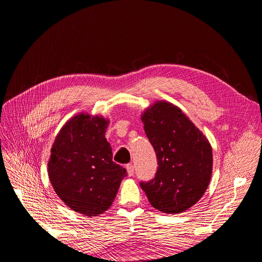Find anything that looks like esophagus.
I'll return each instance as SVG.
<instances>
[{
  "label": "esophagus",
  "instance_id": "esophagus-1",
  "mask_svg": "<svg viewBox=\"0 0 262 262\" xmlns=\"http://www.w3.org/2000/svg\"><path fill=\"white\" fill-rule=\"evenodd\" d=\"M126 170H128V175H129V176H133V173H134V166H133L132 163L126 165Z\"/></svg>",
  "mask_w": 262,
  "mask_h": 262
}]
</instances>
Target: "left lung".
<instances>
[{"instance_id":"8db88e82","label":"left lung","mask_w":262,"mask_h":262,"mask_svg":"<svg viewBox=\"0 0 262 262\" xmlns=\"http://www.w3.org/2000/svg\"><path fill=\"white\" fill-rule=\"evenodd\" d=\"M144 131L157 157L153 179L141 181L152 207L181 213L201 199L212 173V147L181 110L157 101L142 115Z\"/></svg>"}]
</instances>
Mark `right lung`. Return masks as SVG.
Returning <instances> with one entry per match:
<instances>
[{"label": "right lung", "mask_w": 262, "mask_h": 262, "mask_svg": "<svg viewBox=\"0 0 262 262\" xmlns=\"http://www.w3.org/2000/svg\"><path fill=\"white\" fill-rule=\"evenodd\" d=\"M105 118L80 114L69 120L54 140L49 178L60 199L86 216H96L113 204L126 169L113 161L105 138Z\"/></svg>", "instance_id": "right-lung-1"}]
</instances>
